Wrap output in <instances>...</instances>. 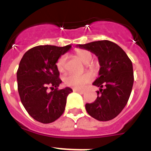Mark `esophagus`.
I'll list each match as a JSON object with an SVG mask.
<instances>
[{
    "instance_id": "34e87169",
    "label": "esophagus",
    "mask_w": 151,
    "mask_h": 151,
    "mask_svg": "<svg viewBox=\"0 0 151 151\" xmlns=\"http://www.w3.org/2000/svg\"><path fill=\"white\" fill-rule=\"evenodd\" d=\"M73 92H78V93H80V94H84V93H85V92H84L83 90L78 89V88H73Z\"/></svg>"
}]
</instances>
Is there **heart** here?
<instances>
[{
	"instance_id": "heart-1",
	"label": "heart",
	"mask_w": 151,
	"mask_h": 151,
	"mask_svg": "<svg viewBox=\"0 0 151 151\" xmlns=\"http://www.w3.org/2000/svg\"><path fill=\"white\" fill-rule=\"evenodd\" d=\"M76 55L81 61L86 64V66L89 68H92V64L89 62L92 58V53L89 51L85 49H77L75 52ZM66 56L65 55H61L57 60L56 66L59 72H63L66 66ZM92 80V73H85L82 75H76V74H68L64 78V83L67 86L76 88H82L85 85L89 83Z\"/></svg>"
}]
</instances>
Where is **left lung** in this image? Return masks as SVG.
Returning <instances> with one entry per match:
<instances>
[{"mask_svg": "<svg viewBox=\"0 0 151 151\" xmlns=\"http://www.w3.org/2000/svg\"><path fill=\"white\" fill-rule=\"evenodd\" d=\"M77 46L94 53L100 66L99 78L92 84L100 88L96 92L97 99L85 104L88 114L100 122L114 119L124 109L131 95L134 82L132 61L112 41L104 40Z\"/></svg>", "mask_w": 151, "mask_h": 151, "instance_id": "8db88e82", "label": "left lung"}]
</instances>
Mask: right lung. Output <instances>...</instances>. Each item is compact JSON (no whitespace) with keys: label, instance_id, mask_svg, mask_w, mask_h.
<instances>
[{"label":"right lung","instance_id":"1","mask_svg":"<svg viewBox=\"0 0 151 151\" xmlns=\"http://www.w3.org/2000/svg\"><path fill=\"white\" fill-rule=\"evenodd\" d=\"M70 48V45L36 46L19 63L17 82L21 102L28 114L43 124L55 122L63 114L67 96L73 92L69 87L58 90L62 81L56 66L59 57Z\"/></svg>","mask_w":151,"mask_h":151}]
</instances>
